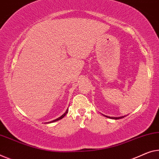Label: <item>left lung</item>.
Here are the masks:
<instances>
[{"mask_svg": "<svg viewBox=\"0 0 159 159\" xmlns=\"http://www.w3.org/2000/svg\"><path fill=\"white\" fill-rule=\"evenodd\" d=\"M108 117V118H110V119H122L124 118V116H121V117H110V116H107Z\"/></svg>", "mask_w": 159, "mask_h": 159, "instance_id": "8db88e82", "label": "left lung"}]
</instances>
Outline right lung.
I'll use <instances>...</instances> for the list:
<instances>
[{
    "label": "right lung",
    "mask_w": 159,
    "mask_h": 159,
    "mask_svg": "<svg viewBox=\"0 0 159 159\" xmlns=\"http://www.w3.org/2000/svg\"><path fill=\"white\" fill-rule=\"evenodd\" d=\"M67 112H68V109H67V111H65V114H63L62 116H61L60 117H59V118H57V119H55V120H53V121H50V123H51V122H54V121H58V120H60V119H62V118H63V117H64V116H65L66 115V114H67Z\"/></svg>",
    "instance_id": "obj_1"
}]
</instances>
